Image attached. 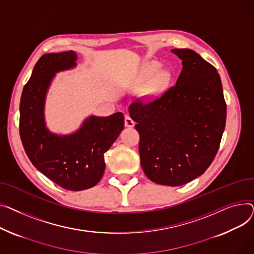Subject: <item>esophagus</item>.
<instances>
[{
  "instance_id": "34e87169",
  "label": "esophagus",
  "mask_w": 254,
  "mask_h": 254,
  "mask_svg": "<svg viewBox=\"0 0 254 254\" xmlns=\"http://www.w3.org/2000/svg\"><path fill=\"white\" fill-rule=\"evenodd\" d=\"M134 125H135V122H134L130 117L126 116V117H125V126H126L127 128H133Z\"/></svg>"
}]
</instances>
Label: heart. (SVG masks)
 Returning a JSON list of instances; mask_svg holds the SVG:
<instances>
[{"label":"heart","mask_w":254,"mask_h":254,"mask_svg":"<svg viewBox=\"0 0 254 254\" xmlns=\"http://www.w3.org/2000/svg\"><path fill=\"white\" fill-rule=\"evenodd\" d=\"M159 62L151 61L144 64L130 81L132 89L143 88V97L146 100H155L165 93L173 79L169 68H161Z\"/></svg>","instance_id":"b5f03b06"}]
</instances>
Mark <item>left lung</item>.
<instances>
[{
  "label": "left lung",
  "instance_id": "1",
  "mask_svg": "<svg viewBox=\"0 0 254 254\" xmlns=\"http://www.w3.org/2000/svg\"><path fill=\"white\" fill-rule=\"evenodd\" d=\"M183 62L174 87L150 103L133 102L140 164L158 185L180 187L212 163L226 126L227 106L216 68L190 49H173Z\"/></svg>",
  "mask_w": 254,
  "mask_h": 254
}]
</instances>
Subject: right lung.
I'll list each match as a JSON object with an SVG mask.
<instances>
[{
	"label": "right lung",
	"mask_w": 254,
	"mask_h": 254,
	"mask_svg": "<svg viewBox=\"0 0 254 254\" xmlns=\"http://www.w3.org/2000/svg\"><path fill=\"white\" fill-rule=\"evenodd\" d=\"M78 55L69 50L44 54L36 64L20 99L19 132L33 165L49 180L69 190L98 184L106 169L104 153L124 129V115L88 116L71 133L52 132L45 119V104L56 73L77 66Z\"/></svg>",
	"instance_id": "right-lung-1"
}]
</instances>
